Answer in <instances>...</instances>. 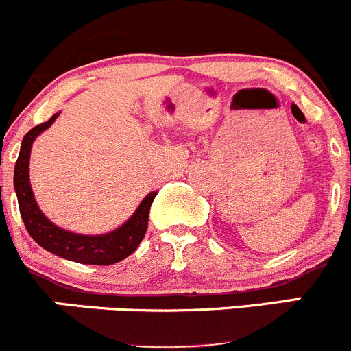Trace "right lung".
<instances>
[{
	"instance_id": "right-lung-1",
	"label": "right lung",
	"mask_w": 351,
	"mask_h": 351,
	"mask_svg": "<svg viewBox=\"0 0 351 351\" xmlns=\"http://www.w3.org/2000/svg\"><path fill=\"white\" fill-rule=\"evenodd\" d=\"M58 116L59 112L54 114L46 123L32 128L23 136L19 158H16L15 172H13V186H15L20 215H22L27 232L40 247L53 252L59 258L68 259V261L100 266L123 261L124 258H128V256L136 251V247L143 241L145 234H147L148 213H150V206L154 203L155 196H157V191L148 193L140 203V206L134 210V213L121 227H117L112 232H107V234H75V232H69L53 223L43 213L36 197H34L32 186H30L29 164L30 152H32V145L36 138L40 133H44L47 128H51V124L58 119Z\"/></svg>"
}]
</instances>
